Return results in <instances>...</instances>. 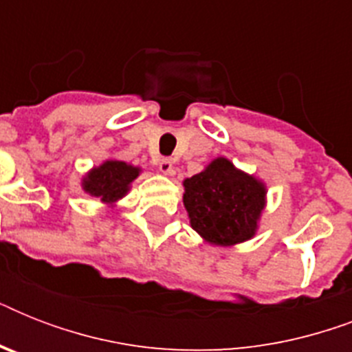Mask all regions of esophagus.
Returning a JSON list of instances; mask_svg holds the SVG:
<instances>
[{
    "label": "esophagus",
    "instance_id": "obj_1",
    "mask_svg": "<svg viewBox=\"0 0 352 352\" xmlns=\"http://www.w3.org/2000/svg\"><path fill=\"white\" fill-rule=\"evenodd\" d=\"M157 164H159L160 173H164V175H171V173H173V160L168 159V157H166V159H160Z\"/></svg>",
    "mask_w": 352,
    "mask_h": 352
}]
</instances>
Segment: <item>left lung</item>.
Returning a JSON list of instances; mask_svg holds the SVG:
<instances>
[{
  "label": "left lung",
  "instance_id": "obj_1",
  "mask_svg": "<svg viewBox=\"0 0 352 352\" xmlns=\"http://www.w3.org/2000/svg\"><path fill=\"white\" fill-rule=\"evenodd\" d=\"M190 225L206 243L234 246L252 239L267 204V186L217 157L201 173L182 181Z\"/></svg>",
  "mask_w": 352,
  "mask_h": 352
}]
</instances>
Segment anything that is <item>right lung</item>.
<instances>
[{"instance_id": "add662e5", "label": "right lung", "mask_w": 352, "mask_h": 352, "mask_svg": "<svg viewBox=\"0 0 352 352\" xmlns=\"http://www.w3.org/2000/svg\"><path fill=\"white\" fill-rule=\"evenodd\" d=\"M140 171V168L127 164L124 160L107 159L82 177V188L91 197L100 199V203L115 206L124 195H127Z\"/></svg>"}]
</instances>
